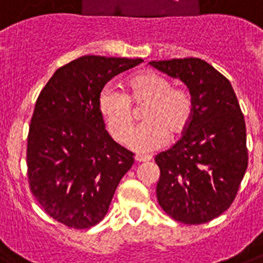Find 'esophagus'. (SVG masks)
Returning <instances> with one entry per match:
<instances>
[{"label":"esophagus","mask_w":263,"mask_h":263,"mask_svg":"<svg viewBox=\"0 0 263 263\" xmlns=\"http://www.w3.org/2000/svg\"><path fill=\"white\" fill-rule=\"evenodd\" d=\"M135 161L136 162H148V161H151V157H143V155H136Z\"/></svg>","instance_id":"obj_1"}]
</instances>
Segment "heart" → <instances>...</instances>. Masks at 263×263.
Returning a JSON list of instances; mask_svg holds the SVG:
<instances>
[{
    "label": "heart",
    "mask_w": 263,
    "mask_h": 263,
    "mask_svg": "<svg viewBox=\"0 0 263 263\" xmlns=\"http://www.w3.org/2000/svg\"><path fill=\"white\" fill-rule=\"evenodd\" d=\"M127 95L105 86L98 96V112L110 135L121 142L133 122L130 102L147 103L142 118L145 124L125 139L128 148L148 154L161 148L172 138L186 132L193 119L194 104L186 89L173 87L166 77L154 71H142L129 78Z\"/></svg>",
    "instance_id": "heart-1"
}]
</instances>
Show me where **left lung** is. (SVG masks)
Returning a JSON list of instances; mask_svg holds the SVG:
<instances>
[{
	"label": "left lung",
	"instance_id": "left-lung-1",
	"mask_svg": "<svg viewBox=\"0 0 263 263\" xmlns=\"http://www.w3.org/2000/svg\"><path fill=\"white\" fill-rule=\"evenodd\" d=\"M154 69L178 78L194 104L182 138L155 162L162 209L183 224L208 223L227 211L246 173V124L231 82L198 58L153 61Z\"/></svg>",
	"mask_w": 263,
	"mask_h": 263
}]
</instances>
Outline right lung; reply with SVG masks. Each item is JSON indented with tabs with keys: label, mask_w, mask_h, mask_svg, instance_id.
I'll list each match as a JSON object with an SVG mask.
<instances>
[{
	"label": "right lung",
	"mask_w": 263,
	"mask_h": 263,
	"mask_svg": "<svg viewBox=\"0 0 263 263\" xmlns=\"http://www.w3.org/2000/svg\"><path fill=\"white\" fill-rule=\"evenodd\" d=\"M142 62L85 55L58 69L40 91L28 135L29 186L42 208L67 227L100 223L134 165V154L105 131L98 96L113 77Z\"/></svg>",
	"instance_id": "1"
}]
</instances>
